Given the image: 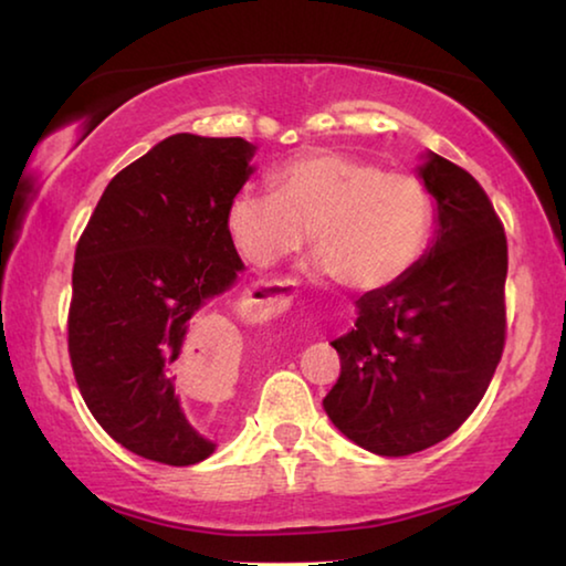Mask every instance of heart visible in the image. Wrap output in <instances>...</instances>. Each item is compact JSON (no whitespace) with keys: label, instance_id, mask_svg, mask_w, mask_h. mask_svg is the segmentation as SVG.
Wrapping results in <instances>:
<instances>
[{"label":"heart","instance_id":"obj_1","mask_svg":"<svg viewBox=\"0 0 566 566\" xmlns=\"http://www.w3.org/2000/svg\"><path fill=\"white\" fill-rule=\"evenodd\" d=\"M271 192L240 189L224 212L232 248L255 268H273L311 248L321 273L342 289L381 291L428 253L438 205L420 177L336 151L293 156L271 177Z\"/></svg>","mask_w":566,"mask_h":566}]
</instances>
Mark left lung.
Here are the masks:
<instances>
[{"label": "left lung", "mask_w": 566, "mask_h": 566, "mask_svg": "<svg viewBox=\"0 0 566 566\" xmlns=\"http://www.w3.org/2000/svg\"><path fill=\"white\" fill-rule=\"evenodd\" d=\"M417 177L438 220L428 253L402 281L356 301L324 410L369 453L412 455L468 420L499 367L506 342L503 285L509 248L483 187L434 151Z\"/></svg>", "instance_id": "8db88e82"}]
</instances>
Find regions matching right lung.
I'll return each instance as SVG.
<instances>
[{"instance_id": "add662e5", "label": "right lung", "mask_w": 566, "mask_h": 566, "mask_svg": "<svg viewBox=\"0 0 566 566\" xmlns=\"http://www.w3.org/2000/svg\"><path fill=\"white\" fill-rule=\"evenodd\" d=\"M253 156L245 138H164L108 181L77 242L67 316L77 389L101 428L146 460L195 465L217 448L187 420L179 389L220 354L202 308L245 268L224 212Z\"/></svg>"}]
</instances>
